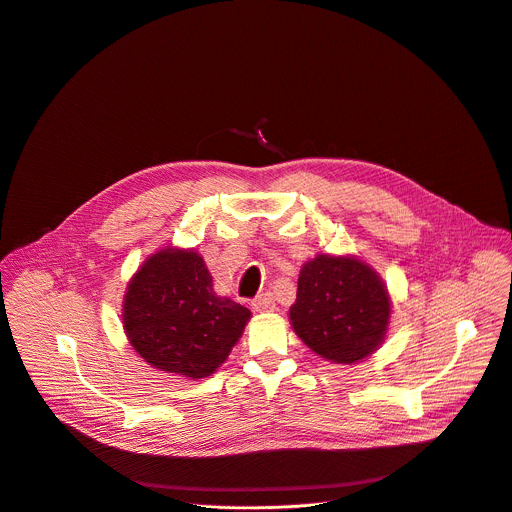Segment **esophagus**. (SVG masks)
<instances>
[{"label":"esophagus","instance_id":"34e87169","mask_svg":"<svg viewBox=\"0 0 512 512\" xmlns=\"http://www.w3.org/2000/svg\"><path fill=\"white\" fill-rule=\"evenodd\" d=\"M251 306H253V310L255 312H259V314H265V312H273L275 310V300H273V296L271 294H259L253 302H251Z\"/></svg>","mask_w":512,"mask_h":512}]
</instances>
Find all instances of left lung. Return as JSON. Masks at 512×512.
I'll return each instance as SVG.
<instances>
[{
  "instance_id": "left-lung-1",
  "label": "left lung",
  "mask_w": 512,
  "mask_h": 512,
  "mask_svg": "<svg viewBox=\"0 0 512 512\" xmlns=\"http://www.w3.org/2000/svg\"><path fill=\"white\" fill-rule=\"evenodd\" d=\"M389 318V291L364 261L318 255L302 265L289 322L318 356L336 364L367 358L383 344Z\"/></svg>"
}]
</instances>
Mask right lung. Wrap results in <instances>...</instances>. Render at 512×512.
Listing matches in <instances>:
<instances>
[{"label": "right lung", "instance_id": "right-lung-1", "mask_svg": "<svg viewBox=\"0 0 512 512\" xmlns=\"http://www.w3.org/2000/svg\"><path fill=\"white\" fill-rule=\"evenodd\" d=\"M251 312L214 294L212 275L192 249L150 255L127 283L123 330L154 369L210 377L241 338Z\"/></svg>", "mask_w": 512, "mask_h": 512}]
</instances>
